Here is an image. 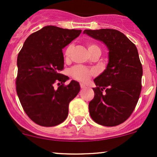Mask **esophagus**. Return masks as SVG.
<instances>
[{"label": "esophagus", "mask_w": 157, "mask_h": 157, "mask_svg": "<svg viewBox=\"0 0 157 157\" xmlns=\"http://www.w3.org/2000/svg\"><path fill=\"white\" fill-rule=\"evenodd\" d=\"M80 86L81 89H84V88L86 87V85L83 84V83H80Z\"/></svg>", "instance_id": "esophagus-1"}]
</instances>
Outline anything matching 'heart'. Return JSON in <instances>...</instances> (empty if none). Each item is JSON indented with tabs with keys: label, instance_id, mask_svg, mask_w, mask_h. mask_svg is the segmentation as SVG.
I'll return each instance as SVG.
<instances>
[{
	"label": "heart",
	"instance_id": "obj_1",
	"mask_svg": "<svg viewBox=\"0 0 157 157\" xmlns=\"http://www.w3.org/2000/svg\"><path fill=\"white\" fill-rule=\"evenodd\" d=\"M72 44H69L66 46V48L64 50V57L66 59H68L71 55V50H72ZM87 48L89 50V54L95 51H98L100 52V48L97 44L94 43H89L87 44ZM70 75L75 80L81 81V82H86L89 80L91 77H92L94 75V71L91 68H88L81 66H75L70 69L69 71Z\"/></svg>",
	"mask_w": 157,
	"mask_h": 157
}]
</instances>
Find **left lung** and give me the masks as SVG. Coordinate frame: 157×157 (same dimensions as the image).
<instances>
[{"instance_id": "1", "label": "left lung", "mask_w": 157, "mask_h": 157, "mask_svg": "<svg viewBox=\"0 0 157 157\" xmlns=\"http://www.w3.org/2000/svg\"><path fill=\"white\" fill-rule=\"evenodd\" d=\"M101 40L109 49L107 68L94 79V97L89 105L91 117L104 126L122 123L135 109L142 90V66L137 48L116 29H86L83 32Z\"/></svg>"}]
</instances>
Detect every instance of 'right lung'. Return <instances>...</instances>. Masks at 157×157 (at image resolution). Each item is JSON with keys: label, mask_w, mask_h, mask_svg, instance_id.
<instances>
[{"label": "right lung", "mask_w": 157, "mask_h": 157, "mask_svg": "<svg viewBox=\"0 0 157 157\" xmlns=\"http://www.w3.org/2000/svg\"><path fill=\"white\" fill-rule=\"evenodd\" d=\"M81 30L46 26L29 36L17 55L16 91L25 113L44 127L62 123L69 102L80 91V85L60 74L63 48L78 37ZM57 83V89L53 88Z\"/></svg>", "instance_id": "add662e5"}]
</instances>
